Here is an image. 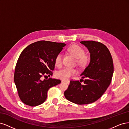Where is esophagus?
<instances>
[{
  "label": "esophagus",
  "instance_id": "obj_1",
  "mask_svg": "<svg viewBox=\"0 0 129 129\" xmlns=\"http://www.w3.org/2000/svg\"><path fill=\"white\" fill-rule=\"evenodd\" d=\"M62 82H66V84H69V83H70V82L69 81H64V80H62L61 81Z\"/></svg>",
  "mask_w": 129,
  "mask_h": 129
}]
</instances>
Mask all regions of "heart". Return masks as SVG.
Here are the masks:
<instances>
[{"label":"heart","mask_w":129,"mask_h":129,"mask_svg":"<svg viewBox=\"0 0 129 129\" xmlns=\"http://www.w3.org/2000/svg\"><path fill=\"white\" fill-rule=\"evenodd\" d=\"M67 50L77 58V63L79 65H84L87 61V57L85 55V50L80 45L73 44L70 45ZM63 55L61 52H59L55 57V64L57 66H60L62 63ZM77 73L75 69L70 68H64L60 70L57 73V77L64 80H68L73 75Z\"/></svg>","instance_id":"obj_1"}]
</instances>
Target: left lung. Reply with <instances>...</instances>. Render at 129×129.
<instances>
[{"instance_id":"1","label":"left lung","mask_w":129,"mask_h":129,"mask_svg":"<svg viewBox=\"0 0 129 129\" xmlns=\"http://www.w3.org/2000/svg\"><path fill=\"white\" fill-rule=\"evenodd\" d=\"M90 53V62L80 76L86 78L82 85L71 80L64 92L66 99L77 105H87L100 98L110 85L114 72L111 53L103 44L94 41H81Z\"/></svg>"}]
</instances>
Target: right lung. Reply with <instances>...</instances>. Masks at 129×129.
I'll list each match as a JSON object with an SVG mask.
<instances>
[{"mask_svg": "<svg viewBox=\"0 0 129 129\" xmlns=\"http://www.w3.org/2000/svg\"><path fill=\"white\" fill-rule=\"evenodd\" d=\"M66 44L50 41H40L29 45L21 53L16 63L14 81L19 96L25 105L31 107L43 103L51 87L61 81L42 76L52 75L55 57Z\"/></svg>", "mask_w": 129, "mask_h": 129, "instance_id": "add662e5", "label": "right lung"}]
</instances>
